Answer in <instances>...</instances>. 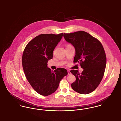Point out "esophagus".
Returning a JSON list of instances; mask_svg holds the SVG:
<instances>
[{"label": "esophagus", "mask_w": 121, "mask_h": 121, "mask_svg": "<svg viewBox=\"0 0 121 121\" xmlns=\"http://www.w3.org/2000/svg\"><path fill=\"white\" fill-rule=\"evenodd\" d=\"M71 74V72L69 70H68V75H70Z\"/></svg>", "instance_id": "obj_1"}]
</instances>
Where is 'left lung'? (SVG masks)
Instances as JSON below:
<instances>
[{
  "label": "left lung",
  "instance_id": "1",
  "mask_svg": "<svg viewBox=\"0 0 121 121\" xmlns=\"http://www.w3.org/2000/svg\"><path fill=\"white\" fill-rule=\"evenodd\" d=\"M65 40L72 44L75 49L73 62L80 64L83 70L70 72L76 81L71 86L76 92L86 94L93 92L104 77L106 66V56L104 47L97 39L84 31L63 34Z\"/></svg>",
  "mask_w": 121,
  "mask_h": 121
}]
</instances>
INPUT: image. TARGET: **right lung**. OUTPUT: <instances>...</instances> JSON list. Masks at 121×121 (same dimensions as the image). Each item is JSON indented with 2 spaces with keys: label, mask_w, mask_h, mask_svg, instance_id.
<instances>
[{
  "label": "right lung",
  "mask_w": 121,
  "mask_h": 121,
  "mask_svg": "<svg viewBox=\"0 0 121 121\" xmlns=\"http://www.w3.org/2000/svg\"><path fill=\"white\" fill-rule=\"evenodd\" d=\"M63 36V33L39 35L29 42L23 51L22 65L25 76L31 86L41 95L46 96L55 92L60 81L68 74L65 69L52 71L47 66Z\"/></svg>",
  "instance_id": "right-lung-1"
}]
</instances>
